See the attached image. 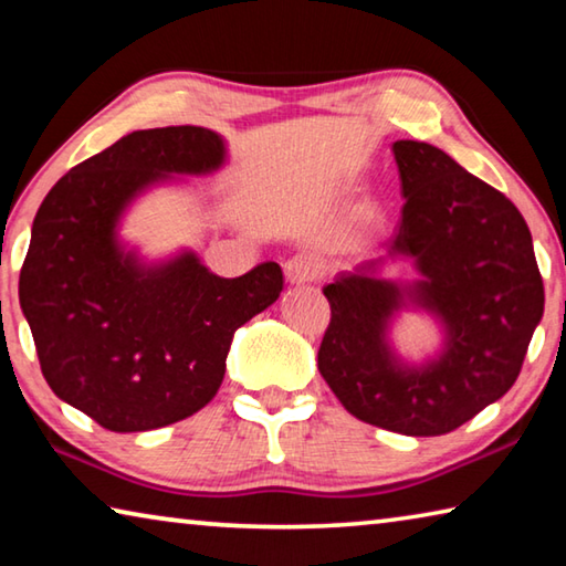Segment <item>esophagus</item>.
Instances as JSON below:
<instances>
[{"mask_svg":"<svg viewBox=\"0 0 566 566\" xmlns=\"http://www.w3.org/2000/svg\"><path fill=\"white\" fill-rule=\"evenodd\" d=\"M322 274H324V264L319 256H314V254L300 252L284 262V276H286V282H292V284L314 282V280H319Z\"/></svg>","mask_w":566,"mask_h":566,"instance_id":"1","label":"esophagus"}]
</instances>
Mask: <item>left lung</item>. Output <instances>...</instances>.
Instances as JSON below:
<instances>
[{
  "label": "left lung",
  "mask_w": 566,
  "mask_h": 566,
  "mask_svg": "<svg viewBox=\"0 0 566 566\" xmlns=\"http://www.w3.org/2000/svg\"><path fill=\"white\" fill-rule=\"evenodd\" d=\"M401 222L385 254L324 286L332 306L317 367L349 411L409 437L462 427L520 377L544 314L532 234L502 191L427 142H395ZM407 255L422 280L401 287L378 272ZM407 303L443 319L446 349L419 368L386 344L390 317Z\"/></svg>",
  "instance_id": "obj_1"
}]
</instances>
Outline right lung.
Wrapping results in <instances>:
<instances>
[{
	"label": "right lung",
	"instance_id": "obj_1",
	"mask_svg": "<svg viewBox=\"0 0 566 566\" xmlns=\"http://www.w3.org/2000/svg\"><path fill=\"white\" fill-rule=\"evenodd\" d=\"M227 149L205 127L132 132L44 197L19 272L46 385L109 432H149L212 401L234 332L276 302V262L237 280L195 252L145 264L117 239L124 209L169 175H209Z\"/></svg>",
	"mask_w": 566,
	"mask_h": 566
}]
</instances>
